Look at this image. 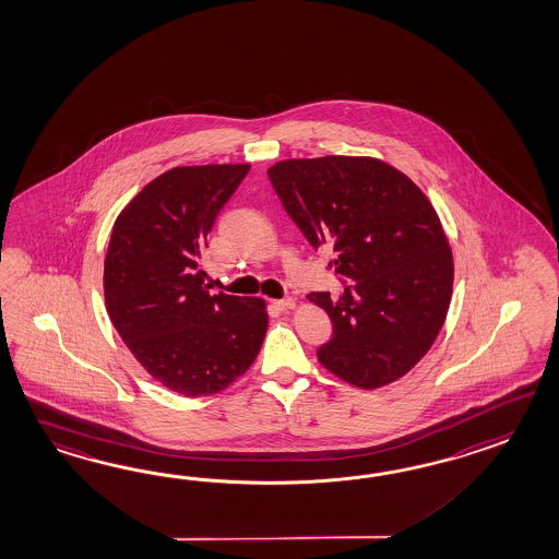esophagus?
I'll return each mask as SVG.
<instances>
[{"mask_svg": "<svg viewBox=\"0 0 559 559\" xmlns=\"http://www.w3.org/2000/svg\"><path fill=\"white\" fill-rule=\"evenodd\" d=\"M272 304L273 308H277V310H282V312H286V310H292V308L296 306V301H294V298L273 299Z\"/></svg>", "mask_w": 559, "mask_h": 559, "instance_id": "obj_1", "label": "esophagus"}]
</instances>
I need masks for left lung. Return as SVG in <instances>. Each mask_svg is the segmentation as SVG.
I'll return each instance as SVG.
<instances>
[{
    "mask_svg": "<svg viewBox=\"0 0 559 559\" xmlns=\"http://www.w3.org/2000/svg\"><path fill=\"white\" fill-rule=\"evenodd\" d=\"M282 205L328 263L344 294L313 292L334 336L318 348L332 374L358 389L404 377L442 328L453 292V255L437 211L401 170L368 156L275 163L267 170Z\"/></svg>",
    "mask_w": 559,
    "mask_h": 559,
    "instance_id": "8db88e82",
    "label": "left lung"
}]
</instances>
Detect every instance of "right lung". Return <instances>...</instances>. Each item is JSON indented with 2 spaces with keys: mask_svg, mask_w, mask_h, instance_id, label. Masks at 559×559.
<instances>
[{
  "mask_svg": "<svg viewBox=\"0 0 559 559\" xmlns=\"http://www.w3.org/2000/svg\"><path fill=\"white\" fill-rule=\"evenodd\" d=\"M249 165L177 167L148 182L118 215L105 260L106 310L151 377L182 396H209L260 352V298L213 294L201 253Z\"/></svg>",
  "mask_w": 559,
  "mask_h": 559,
  "instance_id": "1",
  "label": "right lung"
}]
</instances>
